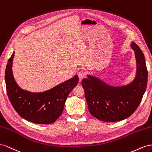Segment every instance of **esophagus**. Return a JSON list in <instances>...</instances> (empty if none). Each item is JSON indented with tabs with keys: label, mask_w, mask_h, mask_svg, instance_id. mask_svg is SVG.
<instances>
[{
	"label": "esophagus",
	"mask_w": 152,
	"mask_h": 152,
	"mask_svg": "<svg viewBox=\"0 0 152 152\" xmlns=\"http://www.w3.org/2000/svg\"><path fill=\"white\" fill-rule=\"evenodd\" d=\"M77 75H78V77H79V80L80 81H81L82 80H83L84 78L85 77V73L83 72L82 71H80L78 72V74H77Z\"/></svg>",
	"instance_id": "esophagus-1"
}]
</instances>
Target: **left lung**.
I'll return each mask as SVG.
<instances>
[{
    "label": "left lung",
    "instance_id": "8db88e82",
    "mask_svg": "<svg viewBox=\"0 0 152 152\" xmlns=\"http://www.w3.org/2000/svg\"><path fill=\"white\" fill-rule=\"evenodd\" d=\"M131 46L135 54L136 72L129 84L112 86L91 75L81 81L90 114L103 122L127 118L140 105L146 91L148 71L144 54L135 42H132Z\"/></svg>",
    "mask_w": 152,
    "mask_h": 152
}]
</instances>
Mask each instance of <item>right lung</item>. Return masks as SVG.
<instances>
[{
	"label": "right lung",
	"instance_id": "add662e5",
	"mask_svg": "<svg viewBox=\"0 0 152 152\" xmlns=\"http://www.w3.org/2000/svg\"><path fill=\"white\" fill-rule=\"evenodd\" d=\"M13 51L7 64L5 81L8 97L18 115L26 120L37 124H50L61 116L65 102L71 91L78 83V76L42 92H31L21 88L12 74Z\"/></svg>",
	"mask_w": 152,
	"mask_h": 152
}]
</instances>
